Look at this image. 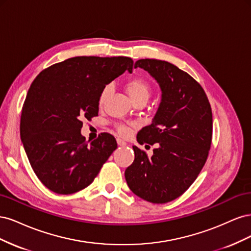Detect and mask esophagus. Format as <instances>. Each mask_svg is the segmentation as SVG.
<instances>
[{
	"mask_svg": "<svg viewBox=\"0 0 251 251\" xmlns=\"http://www.w3.org/2000/svg\"><path fill=\"white\" fill-rule=\"evenodd\" d=\"M117 144H118L119 147H126V143L124 140H121V139H117Z\"/></svg>",
	"mask_w": 251,
	"mask_h": 251,
	"instance_id": "34e87169",
	"label": "esophagus"
}]
</instances>
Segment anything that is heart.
Segmentation results:
<instances>
[{
    "label": "heart",
    "mask_w": 251,
    "mask_h": 251,
    "mask_svg": "<svg viewBox=\"0 0 251 251\" xmlns=\"http://www.w3.org/2000/svg\"><path fill=\"white\" fill-rule=\"evenodd\" d=\"M111 89L112 88L109 85L103 87L100 94V97H98V104L102 105L104 103L105 100H107V97L111 92ZM126 89L127 94L130 95L131 100L134 102H137L140 100L147 102L151 93V87L150 85V82L142 77H134L128 80L126 83ZM117 131L119 135L126 136L128 134V127L126 126H118Z\"/></svg>",
    "instance_id": "1"
}]
</instances>
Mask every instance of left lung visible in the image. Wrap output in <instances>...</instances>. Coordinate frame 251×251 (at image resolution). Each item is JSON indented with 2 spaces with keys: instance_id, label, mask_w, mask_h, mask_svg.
I'll return each mask as SVG.
<instances>
[{
  "instance_id": "left-lung-1",
  "label": "left lung",
  "mask_w": 251,
  "mask_h": 251,
  "mask_svg": "<svg viewBox=\"0 0 251 251\" xmlns=\"http://www.w3.org/2000/svg\"><path fill=\"white\" fill-rule=\"evenodd\" d=\"M134 67L155 78L161 101L151 124L137 135L140 144L157 143V148L149 157L133 147L135 159L125 176L136 196L162 204L183 194L206 162L212 135L211 108L202 87L175 65L146 58Z\"/></svg>"
}]
</instances>
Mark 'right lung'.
Segmentation results:
<instances>
[{"instance_id": "1", "label": "right lung", "mask_w": 251, "mask_h": 251, "mask_svg": "<svg viewBox=\"0 0 251 251\" xmlns=\"http://www.w3.org/2000/svg\"><path fill=\"white\" fill-rule=\"evenodd\" d=\"M126 70H133L130 57L76 56L43 70L31 83L22 109L21 140L32 170L50 191H81L117 149L108 133L86 141L81 119L98 115L101 90Z\"/></svg>"}]
</instances>
